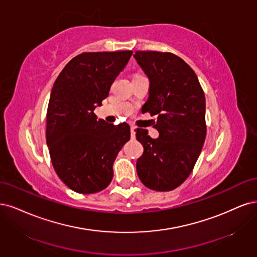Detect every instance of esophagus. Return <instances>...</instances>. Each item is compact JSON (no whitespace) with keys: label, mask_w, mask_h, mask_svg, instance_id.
Instances as JSON below:
<instances>
[{"label":"esophagus","mask_w":257,"mask_h":257,"mask_svg":"<svg viewBox=\"0 0 257 257\" xmlns=\"http://www.w3.org/2000/svg\"><path fill=\"white\" fill-rule=\"evenodd\" d=\"M131 139H135L136 138V127H131Z\"/></svg>","instance_id":"34e87169"}]
</instances>
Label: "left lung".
Masks as SVG:
<instances>
[{"mask_svg": "<svg viewBox=\"0 0 257 257\" xmlns=\"http://www.w3.org/2000/svg\"><path fill=\"white\" fill-rule=\"evenodd\" d=\"M138 64L150 78V98L142 113L157 115L158 139L137 129L144 153L137 161L143 185L171 191L191 174L206 138L205 95L195 72L171 52L136 51Z\"/></svg>", "mask_w": 257, "mask_h": 257, "instance_id": "obj_1", "label": "left lung"}]
</instances>
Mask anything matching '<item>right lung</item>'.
Returning a JSON list of instances; mask_svg holds the SVG:
<instances>
[{
  "instance_id": "1",
  "label": "right lung",
  "mask_w": 257,
  "mask_h": 257,
  "mask_svg": "<svg viewBox=\"0 0 257 257\" xmlns=\"http://www.w3.org/2000/svg\"><path fill=\"white\" fill-rule=\"evenodd\" d=\"M132 51L84 52L55 80L47 110L46 139L63 183L82 194L101 191L113 178L115 158L130 140V127L97 119L95 107L109 96Z\"/></svg>"
}]
</instances>
